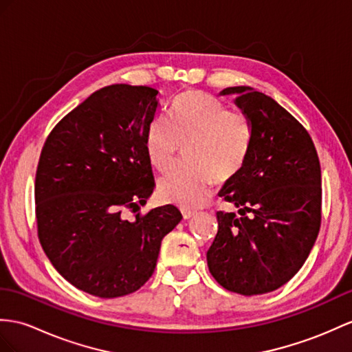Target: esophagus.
Segmentation results:
<instances>
[{
	"label": "esophagus",
	"instance_id": "obj_1",
	"mask_svg": "<svg viewBox=\"0 0 352 352\" xmlns=\"http://www.w3.org/2000/svg\"><path fill=\"white\" fill-rule=\"evenodd\" d=\"M194 215H195V210L182 209V217H184V219H191Z\"/></svg>",
	"mask_w": 352,
	"mask_h": 352
}]
</instances>
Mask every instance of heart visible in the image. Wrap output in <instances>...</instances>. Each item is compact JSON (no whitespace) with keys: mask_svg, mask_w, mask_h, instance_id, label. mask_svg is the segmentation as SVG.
<instances>
[{"mask_svg":"<svg viewBox=\"0 0 352 352\" xmlns=\"http://www.w3.org/2000/svg\"><path fill=\"white\" fill-rule=\"evenodd\" d=\"M252 124L243 110L228 109L204 92H188L173 106L171 119L153 118L144 146L151 164L160 171L173 167L186 144L188 162L160 181L162 199L184 208H200L212 186L241 173L252 148Z\"/></svg>","mask_w":352,"mask_h":352,"instance_id":"obj_1","label":"heart"}]
</instances>
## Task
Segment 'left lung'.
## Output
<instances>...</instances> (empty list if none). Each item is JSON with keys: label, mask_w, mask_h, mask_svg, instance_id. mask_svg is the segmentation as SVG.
<instances>
[{"label": "left lung", "mask_w": 352, "mask_h": 352, "mask_svg": "<svg viewBox=\"0 0 352 352\" xmlns=\"http://www.w3.org/2000/svg\"><path fill=\"white\" fill-rule=\"evenodd\" d=\"M236 106L254 131L250 158L221 197L241 208L217 212L218 233L208 251L212 276L228 291L256 296L293 278L321 227V167L306 128L263 92L233 87Z\"/></svg>", "instance_id": "1"}]
</instances>
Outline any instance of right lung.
<instances>
[{"label": "right lung", "instance_id": "right-lung-1", "mask_svg": "<svg viewBox=\"0 0 352 352\" xmlns=\"http://www.w3.org/2000/svg\"><path fill=\"white\" fill-rule=\"evenodd\" d=\"M158 91L110 85L50 131L36 173L43 251L64 279L101 298L131 294L155 270L161 241L182 213L173 204L137 213L155 188L144 146Z\"/></svg>", "mask_w": 352, "mask_h": 352}]
</instances>
